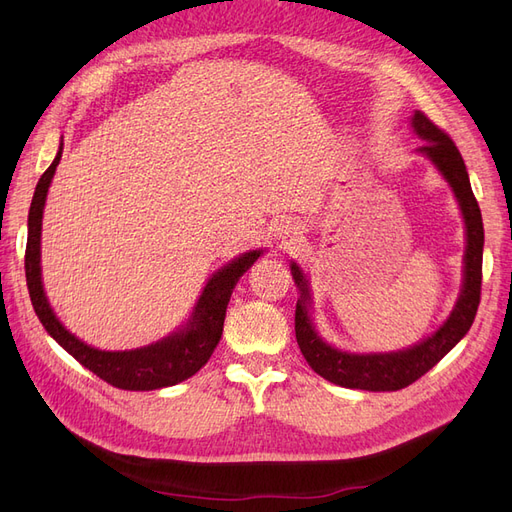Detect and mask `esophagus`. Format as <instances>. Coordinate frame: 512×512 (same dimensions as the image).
<instances>
[{
    "instance_id": "esophagus-1",
    "label": "esophagus",
    "mask_w": 512,
    "mask_h": 512,
    "mask_svg": "<svg viewBox=\"0 0 512 512\" xmlns=\"http://www.w3.org/2000/svg\"><path fill=\"white\" fill-rule=\"evenodd\" d=\"M279 245H284V248H288L290 243H294L298 237H301V226H296L292 222H286V224H279L275 228V235H273Z\"/></svg>"
}]
</instances>
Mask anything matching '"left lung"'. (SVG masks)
Here are the masks:
<instances>
[{"label": "left lung", "instance_id": "8db88e82", "mask_svg": "<svg viewBox=\"0 0 512 512\" xmlns=\"http://www.w3.org/2000/svg\"><path fill=\"white\" fill-rule=\"evenodd\" d=\"M411 125L421 139H426V144L419 146V152L426 154L434 167L443 173V178L453 188V195L462 209L466 224L464 286L451 315L447 317V322L432 337L409 349L392 351V354H347V351L328 345L315 332V326L309 317L311 296L307 277L303 275L301 267L292 262L290 269L294 284L301 290V298H298L294 313L298 347H301L305 360L317 375L328 379L330 383L349 387V390L396 392L415 383L464 339V334L470 330L481 303L485 233L481 209L472 195L464 158L453 144V139L443 129H438L424 112H415Z\"/></svg>", "mask_w": 512, "mask_h": 512}]
</instances>
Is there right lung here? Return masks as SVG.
I'll use <instances>...</instances> for the list:
<instances>
[{
    "label": "right lung",
    "instance_id": "1",
    "mask_svg": "<svg viewBox=\"0 0 512 512\" xmlns=\"http://www.w3.org/2000/svg\"><path fill=\"white\" fill-rule=\"evenodd\" d=\"M61 154L63 144L59 146L55 161H52V165L40 178L38 186H35L33 201L29 207L25 275L35 315L40 317L46 332L67 351V354H72L82 366L93 370L99 379L118 387V390L150 392L192 377L197 370H201L207 364L211 354H214V349L222 337L226 307L228 301H231V294L237 286L239 277L258 260L262 250L245 252L211 275L186 326L180 328L178 332L169 334L167 339L131 351H101L86 345L59 322V317L52 311L42 286V214L48 186L61 161Z\"/></svg>",
    "mask_w": 512,
    "mask_h": 512
}]
</instances>
